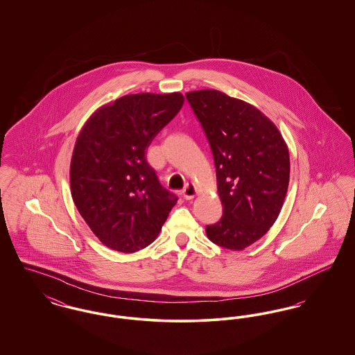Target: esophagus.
I'll list each match as a JSON object with an SVG mask.
<instances>
[{"label": "esophagus", "instance_id": "esophagus-1", "mask_svg": "<svg viewBox=\"0 0 355 355\" xmlns=\"http://www.w3.org/2000/svg\"><path fill=\"white\" fill-rule=\"evenodd\" d=\"M182 197L185 198V200H193L196 196H197V189H196V186L193 185V184H187V185L184 187V190H182Z\"/></svg>", "mask_w": 355, "mask_h": 355}]
</instances>
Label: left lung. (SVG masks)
<instances>
[{
  "label": "left lung",
  "instance_id": "obj_1",
  "mask_svg": "<svg viewBox=\"0 0 355 355\" xmlns=\"http://www.w3.org/2000/svg\"><path fill=\"white\" fill-rule=\"evenodd\" d=\"M214 157L222 217L207 238L239 252L265 236L286 197L290 158L277 126L253 105L206 89L186 93Z\"/></svg>",
  "mask_w": 355,
  "mask_h": 355
}]
</instances>
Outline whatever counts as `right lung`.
<instances>
[{"mask_svg": "<svg viewBox=\"0 0 355 355\" xmlns=\"http://www.w3.org/2000/svg\"><path fill=\"white\" fill-rule=\"evenodd\" d=\"M184 101L178 92L123 96L96 110L81 129L70 162L71 197L105 246L121 253L146 248L177 202L145 154Z\"/></svg>", "mask_w": 355, "mask_h": 355, "instance_id": "add662e5", "label": "right lung"}]
</instances>
